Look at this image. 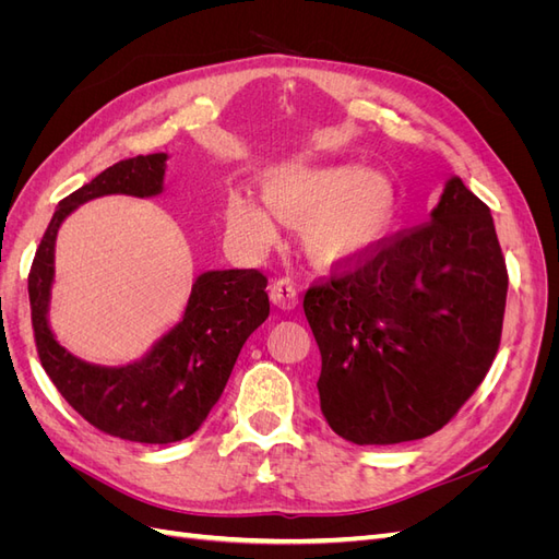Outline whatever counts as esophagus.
Listing matches in <instances>:
<instances>
[{"mask_svg": "<svg viewBox=\"0 0 559 559\" xmlns=\"http://www.w3.org/2000/svg\"><path fill=\"white\" fill-rule=\"evenodd\" d=\"M270 300L275 302L280 310H294L298 306V289L292 280H275L270 286Z\"/></svg>", "mask_w": 559, "mask_h": 559, "instance_id": "34e87169", "label": "esophagus"}]
</instances>
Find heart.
Here are the masks:
<instances>
[{"mask_svg": "<svg viewBox=\"0 0 559 559\" xmlns=\"http://www.w3.org/2000/svg\"><path fill=\"white\" fill-rule=\"evenodd\" d=\"M263 200L233 189L224 202L230 238L247 251H263L277 238V219L300 226V238L319 265H359L392 238L399 224L394 179L354 163H294L261 179Z\"/></svg>", "mask_w": 559, "mask_h": 559, "instance_id": "1", "label": "heart"}]
</instances>
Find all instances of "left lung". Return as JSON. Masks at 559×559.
<instances>
[{
  "instance_id": "8db88e82",
  "label": "left lung",
  "mask_w": 559,
  "mask_h": 559,
  "mask_svg": "<svg viewBox=\"0 0 559 559\" xmlns=\"http://www.w3.org/2000/svg\"><path fill=\"white\" fill-rule=\"evenodd\" d=\"M506 292L492 214L450 177L429 224L302 300L329 427L357 445L445 427L495 361Z\"/></svg>"
}]
</instances>
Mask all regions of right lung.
Returning a JSON list of instances; mask_svg holds the SVG:
<instances>
[{"instance_id": "1", "label": "right lung", "mask_w": 559, "mask_h": 559, "mask_svg": "<svg viewBox=\"0 0 559 559\" xmlns=\"http://www.w3.org/2000/svg\"><path fill=\"white\" fill-rule=\"evenodd\" d=\"M165 167L167 154L128 158L60 200L27 277L37 352L50 382L95 429L148 445L177 443L200 429L222 396L247 337L270 314L267 280L259 270H207L195 277L179 324L138 361L91 364L56 341L48 310L62 222L83 202L103 195H160Z\"/></svg>"}]
</instances>
